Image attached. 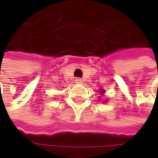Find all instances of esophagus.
Segmentation results:
<instances>
[{
  "instance_id": "esophagus-1",
  "label": "esophagus",
  "mask_w": 158,
  "mask_h": 158,
  "mask_svg": "<svg viewBox=\"0 0 158 158\" xmlns=\"http://www.w3.org/2000/svg\"><path fill=\"white\" fill-rule=\"evenodd\" d=\"M75 82H76V83H82L83 80L80 79V78H77V79H75Z\"/></svg>"
}]
</instances>
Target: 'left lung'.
Wrapping results in <instances>:
<instances>
[{"instance_id":"1","label":"left lung","mask_w":158,"mask_h":158,"mask_svg":"<svg viewBox=\"0 0 158 158\" xmlns=\"http://www.w3.org/2000/svg\"><path fill=\"white\" fill-rule=\"evenodd\" d=\"M100 92H101V93H102V94H103V93H104V92H105V91H104V90H103V89H101V90H100Z\"/></svg>"}]
</instances>
